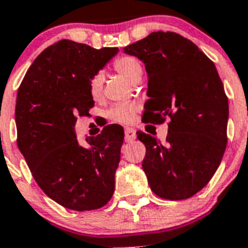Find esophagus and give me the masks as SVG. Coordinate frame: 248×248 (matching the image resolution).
<instances>
[{
  "mask_svg": "<svg viewBox=\"0 0 248 248\" xmlns=\"http://www.w3.org/2000/svg\"><path fill=\"white\" fill-rule=\"evenodd\" d=\"M137 139V133L133 128H125V141L130 143L133 140Z\"/></svg>",
  "mask_w": 248,
  "mask_h": 248,
  "instance_id": "esophagus-1",
  "label": "esophagus"
}]
</instances>
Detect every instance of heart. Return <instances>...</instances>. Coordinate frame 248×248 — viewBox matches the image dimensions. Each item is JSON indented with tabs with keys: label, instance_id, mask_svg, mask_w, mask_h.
Wrapping results in <instances>:
<instances>
[{
	"label": "heart",
	"instance_id": "obj_1",
	"mask_svg": "<svg viewBox=\"0 0 248 248\" xmlns=\"http://www.w3.org/2000/svg\"><path fill=\"white\" fill-rule=\"evenodd\" d=\"M114 68L120 76L124 77L130 83L134 82L138 77H141V73H143L141 64L138 59L133 58V57H122V58L117 59L114 63ZM102 88L103 77L102 74L98 73L92 78L91 83H89V92L94 99H98L100 97ZM137 110L138 105L134 103H120V104H115L114 107H111V109L109 110V118L118 123H129L133 120Z\"/></svg>",
	"mask_w": 248,
	"mask_h": 248
}]
</instances>
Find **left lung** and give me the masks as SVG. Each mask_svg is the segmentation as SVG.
I'll return each instance as SVG.
<instances>
[{
    "instance_id": "8db88e82",
    "label": "left lung",
    "mask_w": 248,
    "mask_h": 248,
    "mask_svg": "<svg viewBox=\"0 0 248 248\" xmlns=\"http://www.w3.org/2000/svg\"><path fill=\"white\" fill-rule=\"evenodd\" d=\"M148 73L144 119L170 118L166 144L138 131L150 189L166 200H185L207 185L227 144L229 100L214 62L174 32H153L124 48Z\"/></svg>"
}]
</instances>
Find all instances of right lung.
Masks as SVG:
<instances>
[{"label": "right lung", "mask_w": 248, "mask_h": 248, "mask_svg": "<svg viewBox=\"0 0 248 248\" xmlns=\"http://www.w3.org/2000/svg\"><path fill=\"white\" fill-rule=\"evenodd\" d=\"M118 50L58 41L34 59L18 88L17 145L39 187L67 209H99L113 196L123 128L105 126L82 146L74 125L94 105L91 79Z\"/></svg>", "instance_id": "obj_1"}]
</instances>
